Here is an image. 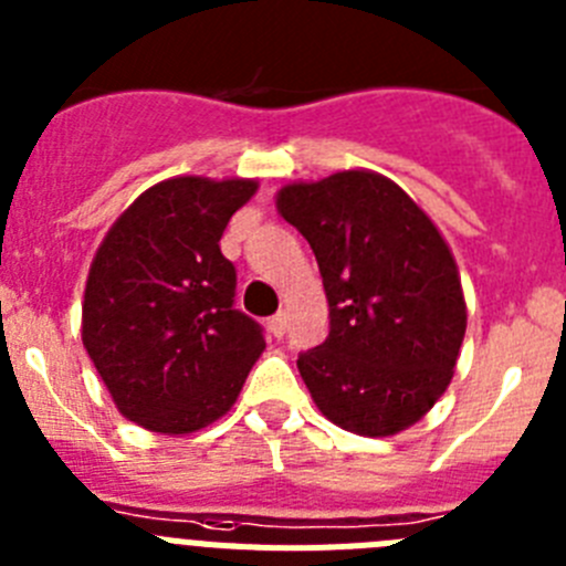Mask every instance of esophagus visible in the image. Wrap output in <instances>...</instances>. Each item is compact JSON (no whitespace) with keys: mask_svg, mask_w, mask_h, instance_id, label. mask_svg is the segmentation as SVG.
I'll list each match as a JSON object with an SVG mask.
<instances>
[{"mask_svg":"<svg viewBox=\"0 0 566 566\" xmlns=\"http://www.w3.org/2000/svg\"><path fill=\"white\" fill-rule=\"evenodd\" d=\"M268 329H271L273 338H282L284 329H287V318H284V313H276L271 321H268Z\"/></svg>","mask_w":566,"mask_h":566,"instance_id":"obj_1","label":"esophagus"}]
</instances>
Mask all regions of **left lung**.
Masks as SVG:
<instances>
[{
	"label": "left lung",
	"instance_id": "1",
	"mask_svg": "<svg viewBox=\"0 0 566 566\" xmlns=\"http://www.w3.org/2000/svg\"><path fill=\"white\" fill-rule=\"evenodd\" d=\"M276 208L313 248L329 302L327 340L298 355L318 411L360 437L415 426L454 378L468 324L440 228L369 169L287 182Z\"/></svg>",
	"mask_w": 566,
	"mask_h": 566
}]
</instances>
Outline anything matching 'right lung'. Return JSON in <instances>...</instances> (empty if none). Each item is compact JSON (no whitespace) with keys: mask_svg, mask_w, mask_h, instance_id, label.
Listing matches in <instances>:
<instances>
[{"mask_svg":"<svg viewBox=\"0 0 566 566\" xmlns=\"http://www.w3.org/2000/svg\"><path fill=\"white\" fill-rule=\"evenodd\" d=\"M245 177H169L112 222L81 304V340L126 420L191 434L237 403L264 349L233 310L237 271L222 256L228 220L256 195Z\"/></svg>","mask_w":566,"mask_h":566,"instance_id":"right-lung-1","label":"right lung"}]
</instances>
